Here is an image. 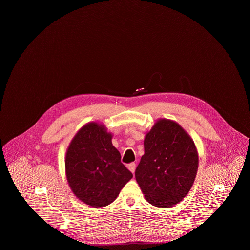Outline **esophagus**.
Masks as SVG:
<instances>
[{
  "label": "esophagus",
  "mask_w": 250,
  "mask_h": 250,
  "mask_svg": "<svg viewBox=\"0 0 250 250\" xmlns=\"http://www.w3.org/2000/svg\"><path fill=\"white\" fill-rule=\"evenodd\" d=\"M127 167H128V169L130 170L132 173H134V172H135V169H136V164H135V163H130V164L127 166Z\"/></svg>",
  "instance_id": "34e87169"
}]
</instances>
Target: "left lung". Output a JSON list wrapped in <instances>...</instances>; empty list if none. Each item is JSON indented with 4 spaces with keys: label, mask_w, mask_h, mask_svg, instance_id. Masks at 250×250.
I'll return each instance as SVG.
<instances>
[{
    "label": "left lung",
    "mask_w": 250,
    "mask_h": 250,
    "mask_svg": "<svg viewBox=\"0 0 250 250\" xmlns=\"http://www.w3.org/2000/svg\"><path fill=\"white\" fill-rule=\"evenodd\" d=\"M199 157L189 135L177 123L161 119L144 140V155L136 168V180L147 202L168 208L189 192Z\"/></svg>",
    "instance_id": "1"
}]
</instances>
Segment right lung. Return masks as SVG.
Listing matches in <instances>:
<instances>
[{"instance_id":"obj_1","label":"right lung","mask_w":250,"mask_h":250,"mask_svg":"<svg viewBox=\"0 0 250 250\" xmlns=\"http://www.w3.org/2000/svg\"><path fill=\"white\" fill-rule=\"evenodd\" d=\"M111 134L97 123L85 125L67 149L65 171L76 197L93 207L113 202L133 174L121 162Z\"/></svg>"}]
</instances>
